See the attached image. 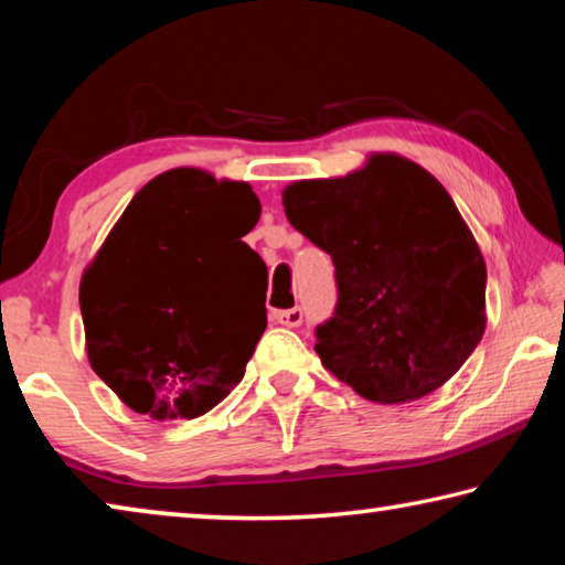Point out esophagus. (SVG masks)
Masks as SVG:
<instances>
[{"label": "esophagus", "instance_id": "obj_1", "mask_svg": "<svg viewBox=\"0 0 565 565\" xmlns=\"http://www.w3.org/2000/svg\"><path fill=\"white\" fill-rule=\"evenodd\" d=\"M274 321L281 323V327L296 329V327H301L303 311L299 309V306H294V309H284V311H274Z\"/></svg>", "mask_w": 565, "mask_h": 565}]
</instances>
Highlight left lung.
Listing matches in <instances>:
<instances>
[{
  "label": "left lung",
  "instance_id": "obj_1",
  "mask_svg": "<svg viewBox=\"0 0 565 565\" xmlns=\"http://www.w3.org/2000/svg\"><path fill=\"white\" fill-rule=\"evenodd\" d=\"M289 224L333 262L321 363L356 394L404 404L446 384L486 329V264L426 169L376 154L341 179L284 189Z\"/></svg>",
  "mask_w": 565,
  "mask_h": 565
}]
</instances>
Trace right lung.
I'll use <instances>...</instances> for the list:
<instances>
[{
    "mask_svg": "<svg viewBox=\"0 0 565 565\" xmlns=\"http://www.w3.org/2000/svg\"><path fill=\"white\" fill-rule=\"evenodd\" d=\"M262 204L244 181L159 174L82 276L97 376L151 418H196L244 379L266 329V264L242 242Z\"/></svg>",
    "mask_w": 565,
    "mask_h": 565,
    "instance_id": "1",
    "label": "right lung"
}]
</instances>
